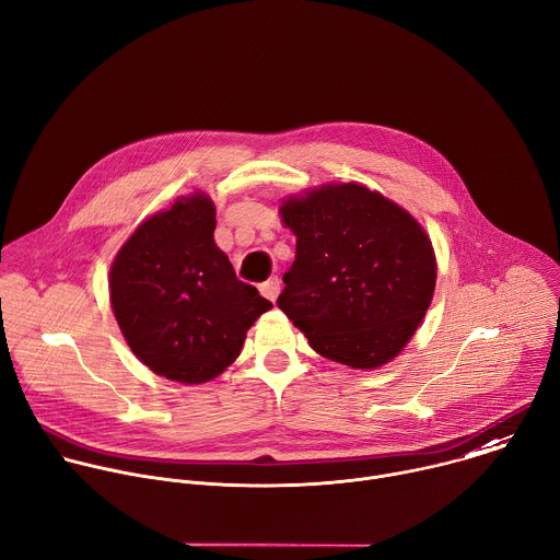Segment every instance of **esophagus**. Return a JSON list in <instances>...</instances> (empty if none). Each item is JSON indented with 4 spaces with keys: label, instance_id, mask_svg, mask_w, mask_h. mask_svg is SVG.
Listing matches in <instances>:
<instances>
[{
    "label": "esophagus",
    "instance_id": "1",
    "mask_svg": "<svg viewBox=\"0 0 560 560\" xmlns=\"http://www.w3.org/2000/svg\"><path fill=\"white\" fill-rule=\"evenodd\" d=\"M279 290H281V281L277 277H270L268 281L259 283V292L268 299V301H277L279 296Z\"/></svg>",
    "mask_w": 560,
    "mask_h": 560
}]
</instances>
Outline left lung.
I'll use <instances>...</instances> for the list:
<instances>
[{
    "label": "left lung",
    "instance_id": "1",
    "mask_svg": "<svg viewBox=\"0 0 560 560\" xmlns=\"http://www.w3.org/2000/svg\"><path fill=\"white\" fill-rule=\"evenodd\" d=\"M296 257L277 305L310 347L351 369L394 360L422 323L438 279L418 220L358 182L323 184L283 200Z\"/></svg>",
    "mask_w": 560,
    "mask_h": 560
}]
</instances>
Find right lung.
I'll list each match as a JSON object with an SVG mask.
<instances>
[{"instance_id":"right-lung-1","label":"right lung","mask_w":560,"mask_h":560,"mask_svg":"<svg viewBox=\"0 0 560 560\" xmlns=\"http://www.w3.org/2000/svg\"><path fill=\"white\" fill-rule=\"evenodd\" d=\"M213 233L215 205L196 191L147 218L109 270V301L129 349L153 374L184 385L220 376L272 307L237 279Z\"/></svg>"}]
</instances>
